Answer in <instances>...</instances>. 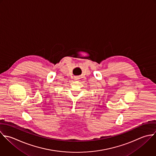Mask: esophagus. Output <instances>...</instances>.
<instances>
[{"instance_id": "esophagus-1", "label": "esophagus", "mask_w": 156, "mask_h": 156, "mask_svg": "<svg viewBox=\"0 0 156 156\" xmlns=\"http://www.w3.org/2000/svg\"><path fill=\"white\" fill-rule=\"evenodd\" d=\"M74 79H75V80H79V79H80V78H79L78 76H75Z\"/></svg>"}]
</instances>
